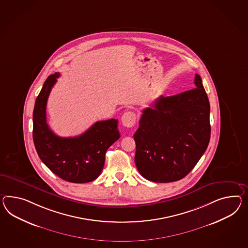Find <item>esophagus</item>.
Returning <instances> with one entry per match:
<instances>
[{
  "instance_id": "obj_1",
  "label": "esophagus",
  "mask_w": 248,
  "mask_h": 248,
  "mask_svg": "<svg viewBox=\"0 0 248 248\" xmlns=\"http://www.w3.org/2000/svg\"><path fill=\"white\" fill-rule=\"evenodd\" d=\"M136 120H137V117L133 111H127L121 117V122L124 127H133L136 124Z\"/></svg>"
}]
</instances>
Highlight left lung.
<instances>
[{
  "label": "left lung",
  "mask_w": 248,
  "mask_h": 248,
  "mask_svg": "<svg viewBox=\"0 0 248 248\" xmlns=\"http://www.w3.org/2000/svg\"><path fill=\"white\" fill-rule=\"evenodd\" d=\"M196 88L161 96L143 109L134 134L135 163L140 174L155 183L185 177L206 151L210 139V102L202 78Z\"/></svg>",
  "instance_id": "8db88e82"
}]
</instances>
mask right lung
<instances>
[{
    "instance_id": "right-lung-1",
    "label": "right lung",
    "mask_w": 248,
    "mask_h": 248,
    "mask_svg": "<svg viewBox=\"0 0 248 248\" xmlns=\"http://www.w3.org/2000/svg\"><path fill=\"white\" fill-rule=\"evenodd\" d=\"M60 74L45 81L33 110V141L39 158L49 170L64 181L83 184L99 177L109 146L120 139L118 120L97 121L84 133L61 138L46 123V107L51 89Z\"/></svg>"
}]
</instances>
